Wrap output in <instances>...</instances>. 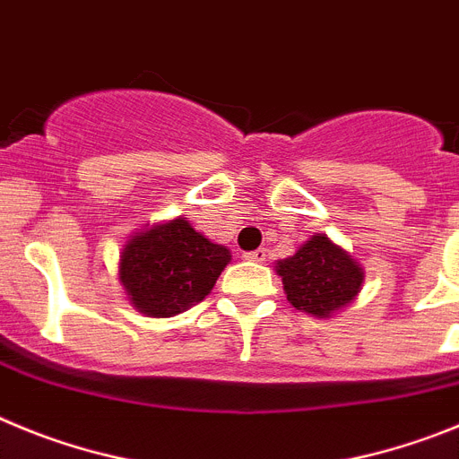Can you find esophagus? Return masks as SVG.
Returning a JSON list of instances; mask_svg holds the SVG:
<instances>
[{
  "label": "esophagus",
  "instance_id": "obj_1",
  "mask_svg": "<svg viewBox=\"0 0 459 459\" xmlns=\"http://www.w3.org/2000/svg\"><path fill=\"white\" fill-rule=\"evenodd\" d=\"M267 255L265 249H255V251H249V254H245L247 260H255V263H263Z\"/></svg>",
  "mask_w": 459,
  "mask_h": 459
}]
</instances>
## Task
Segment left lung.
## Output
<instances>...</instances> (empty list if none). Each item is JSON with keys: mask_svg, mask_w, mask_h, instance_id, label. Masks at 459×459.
Here are the masks:
<instances>
[{"mask_svg": "<svg viewBox=\"0 0 459 459\" xmlns=\"http://www.w3.org/2000/svg\"><path fill=\"white\" fill-rule=\"evenodd\" d=\"M276 274L292 307L316 317H332L348 307L363 286V270L357 260L322 233L308 238L290 258L279 260Z\"/></svg>", "mask_w": 459, "mask_h": 459, "instance_id": "8db88e82", "label": "left lung"}]
</instances>
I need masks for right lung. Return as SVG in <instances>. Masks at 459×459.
<instances>
[{"label":"right lung","instance_id":"add662e5","mask_svg":"<svg viewBox=\"0 0 459 459\" xmlns=\"http://www.w3.org/2000/svg\"><path fill=\"white\" fill-rule=\"evenodd\" d=\"M229 263L226 247L196 233L187 217H178L127 239L118 279L137 311L171 317L204 301Z\"/></svg>","mask_w":459,"mask_h":459}]
</instances>
